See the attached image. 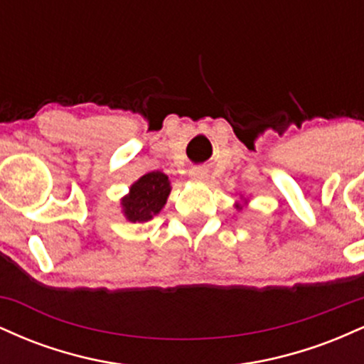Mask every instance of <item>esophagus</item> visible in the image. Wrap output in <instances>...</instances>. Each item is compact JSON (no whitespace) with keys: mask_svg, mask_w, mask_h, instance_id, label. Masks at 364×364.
<instances>
[{"mask_svg":"<svg viewBox=\"0 0 364 364\" xmlns=\"http://www.w3.org/2000/svg\"><path fill=\"white\" fill-rule=\"evenodd\" d=\"M190 174H191V178H195V179H205L207 178V171L202 168H195Z\"/></svg>","mask_w":364,"mask_h":364,"instance_id":"34e87169","label":"esophagus"}]
</instances>
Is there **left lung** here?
Segmentation results:
<instances>
[{
    "instance_id": "8db88e82",
    "label": "left lung",
    "mask_w": 364,
    "mask_h": 364,
    "mask_svg": "<svg viewBox=\"0 0 364 364\" xmlns=\"http://www.w3.org/2000/svg\"><path fill=\"white\" fill-rule=\"evenodd\" d=\"M236 208H237V210H241V208H243V207H241L240 203H236Z\"/></svg>"
}]
</instances>
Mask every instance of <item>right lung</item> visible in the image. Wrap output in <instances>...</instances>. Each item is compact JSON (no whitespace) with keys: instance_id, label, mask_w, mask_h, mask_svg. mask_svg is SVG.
<instances>
[{"instance_id":"right-lung-1","label":"right lung","mask_w":364,"mask_h":364,"mask_svg":"<svg viewBox=\"0 0 364 364\" xmlns=\"http://www.w3.org/2000/svg\"><path fill=\"white\" fill-rule=\"evenodd\" d=\"M171 193L169 178L161 171L144 174L121 200L123 214L129 223H147L162 210Z\"/></svg>"}]
</instances>
